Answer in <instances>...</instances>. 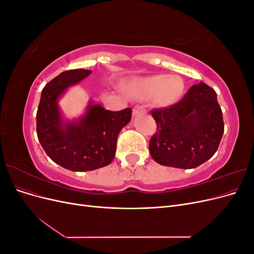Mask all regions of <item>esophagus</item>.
Returning a JSON list of instances; mask_svg holds the SVG:
<instances>
[{
    "label": "esophagus",
    "instance_id": "34e87169",
    "mask_svg": "<svg viewBox=\"0 0 254 254\" xmlns=\"http://www.w3.org/2000/svg\"><path fill=\"white\" fill-rule=\"evenodd\" d=\"M145 112V109L143 106H135L133 108V111H132V115L133 117H136V115H139L141 113H144Z\"/></svg>",
    "mask_w": 254,
    "mask_h": 254
}]
</instances>
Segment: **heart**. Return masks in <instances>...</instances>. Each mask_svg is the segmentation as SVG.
<instances>
[{"mask_svg": "<svg viewBox=\"0 0 254 254\" xmlns=\"http://www.w3.org/2000/svg\"><path fill=\"white\" fill-rule=\"evenodd\" d=\"M184 90L183 80L177 75H152L130 83L128 93L137 101L151 99L159 107L177 103Z\"/></svg>", "mask_w": 254, "mask_h": 254, "instance_id": "obj_1", "label": "heart"}]
</instances>
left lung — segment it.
<instances>
[{
	"mask_svg": "<svg viewBox=\"0 0 254 254\" xmlns=\"http://www.w3.org/2000/svg\"><path fill=\"white\" fill-rule=\"evenodd\" d=\"M158 131L149 141L157 163L176 168H195L211 159L224 134V120L215 91L199 82L170 108L151 112Z\"/></svg>",
	"mask_w": 254,
	"mask_h": 254,
	"instance_id": "obj_1",
	"label": "left lung"
}]
</instances>
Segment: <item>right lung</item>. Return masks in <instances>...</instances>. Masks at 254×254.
Returning a JSON list of instances; mask_svg holds the SVG:
<instances>
[{
  "label": "right lung",
  "instance_id": "obj_1",
  "mask_svg": "<svg viewBox=\"0 0 254 254\" xmlns=\"http://www.w3.org/2000/svg\"><path fill=\"white\" fill-rule=\"evenodd\" d=\"M92 73L71 70L45 84L37 111V135L54 162L72 172H88L112 162L117 140L123 127L131 120V109L110 111L92 101L78 119L67 120L58 104L68 88Z\"/></svg>",
  "mask_w": 254,
  "mask_h": 254
}]
</instances>
